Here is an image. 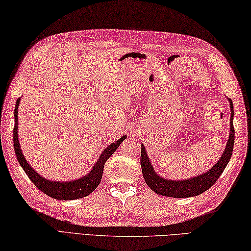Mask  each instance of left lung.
<instances>
[{"mask_svg":"<svg viewBox=\"0 0 251 251\" xmlns=\"http://www.w3.org/2000/svg\"><path fill=\"white\" fill-rule=\"evenodd\" d=\"M229 103V109H231V119H229V135L226 142V146L224 148L223 154L219 158V160L214 163V166L209 169L207 172L201 173L196 176H193L185 180H171L166 178L158 175L155 171L154 166L151 165L148 157L147 151L145 150L144 144H142L141 150V167L143 176L146 184L151 191H154L158 195L173 197V198H187L197 196L209 190L214 183L217 182L220 176L226 169V165L231 159L234 139H235V130L233 126V117H234V107L231 99H227Z\"/></svg>","mask_w":251,"mask_h":251,"instance_id":"8db88e82","label":"left lung"}]
</instances>
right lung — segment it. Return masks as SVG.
<instances>
[{"label": "right lung", "instance_id": "1", "mask_svg": "<svg viewBox=\"0 0 251 251\" xmlns=\"http://www.w3.org/2000/svg\"><path fill=\"white\" fill-rule=\"evenodd\" d=\"M22 97H19L15 105L14 118H15V126H14V150L16 154L17 160L20 167L24 169L25 175L29 176L30 180L37 186L41 192L47 194L48 196L58 199V201H75V199L83 198L85 196L95 191V188L100 185L101 176H103L104 166L107 159L114 154L115 151L120 146L122 141L126 139V135L121 136L119 140H117L115 143H111L110 145L107 146L105 150L101 151L99 159L96 160L94 166L92 167L89 173L82 176L79 178H75L71 181H54L49 180L34 170L30 166V163L25 160V158L23 154L22 147L18 140V106Z\"/></svg>", "mask_w": 251, "mask_h": 251}]
</instances>
